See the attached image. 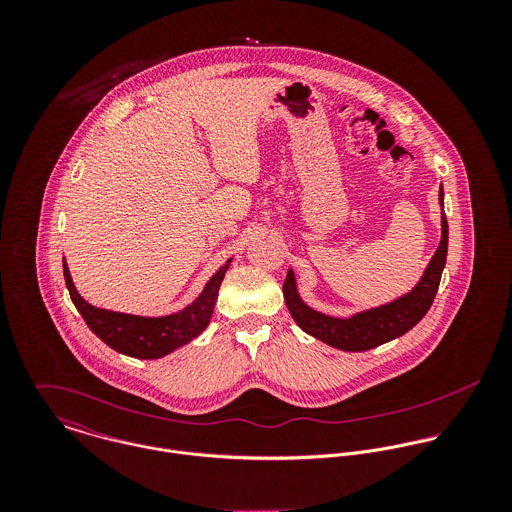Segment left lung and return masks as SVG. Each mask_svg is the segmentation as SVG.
I'll return each instance as SVG.
<instances>
[{
    "instance_id": "obj_1",
    "label": "left lung",
    "mask_w": 512,
    "mask_h": 512,
    "mask_svg": "<svg viewBox=\"0 0 512 512\" xmlns=\"http://www.w3.org/2000/svg\"><path fill=\"white\" fill-rule=\"evenodd\" d=\"M439 205L443 211V189H439ZM447 258V219L441 213V240L438 250L432 256L424 276L402 297L359 311L351 317H333L309 307L297 292L293 270H288L284 282V299L295 323L311 337L327 343L329 347L341 351H368L382 343H388L404 333H408L432 307L438 293L441 272Z\"/></svg>"
}]
</instances>
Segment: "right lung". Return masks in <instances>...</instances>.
Here are the masks:
<instances>
[{"instance_id": "add662e5", "label": "right lung", "mask_w": 512, "mask_h": 512, "mask_svg": "<svg viewBox=\"0 0 512 512\" xmlns=\"http://www.w3.org/2000/svg\"><path fill=\"white\" fill-rule=\"evenodd\" d=\"M230 262L232 258H228L226 264L220 266L219 272L207 282V286L193 303H189L185 309L177 313L163 317H142L94 307L76 292L65 258L63 272L74 307L98 339H102L110 349L126 357L161 359L173 353L175 349L187 345L207 329L219 297L220 282Z\"/></svg>"}]
</instances>
